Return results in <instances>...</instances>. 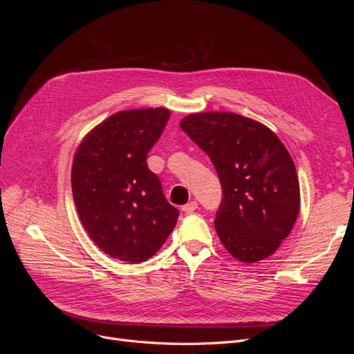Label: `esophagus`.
Listing matches in <instances>:
<instances>
[{"label": "esophagus", "instance_id": "obj_1", "mask_svg": "<svg viewBox=\"0 0 354 354\" xmlns=\"http://www.w3.org/2000/svg\"><path fill=\"white\" fill-rule=\"evenodd\" d=\"M196 208H198V202H196V201H191L189 203H187V205L182 207V211H183L185 214H192Z\"/></svg>", "mask_w": 354, "mask_h": 354}]
</instances>
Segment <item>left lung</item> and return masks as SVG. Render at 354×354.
Returning a JSON list of instances; mask_svg holds the SVG:
<instances>
[{
	"label": "left lung",
	"mask_w": 354,
	"mask_h": 354,
	"mask_svg": "<svg viewBox=\"0 0 354 354\" xmlns=\"http://www.w3.org/2000/svg\"><path fill=\"white\" fill-rule=\"evenodd\" d=\"M215 167L222 203L215 230L241 263L272 255L300 211V183L286 146L266 124L231 111H205L179 123Z\"/></svg>",
	"instance_id": "8db88e82"
}]
</instances>
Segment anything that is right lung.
<instances>
[{
  "mask_svg": "<svg viewBox=\"0 0 354 354\" xmlns=\"http://www.w3.org/2000/svg\"><path fill=\"white\" fill-rule=\"evenodd\" d=\"M169 116L166 107L118 111L90 130L73 159L71 191L84 230L129 264L155 255L179 216L146 163Z\"/></svg>",
  "mask_w": 354,
  "mask_h": 354,
  "instance_id": "obj_1",
  "label": "right lung"
}]
</instances>
